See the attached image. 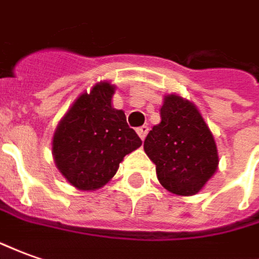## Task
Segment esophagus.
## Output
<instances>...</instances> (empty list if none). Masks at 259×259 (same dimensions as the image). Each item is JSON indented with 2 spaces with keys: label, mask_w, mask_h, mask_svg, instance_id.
I'll return each mask as SVG.
<instances>
[{
  "label": "esophagus",
  "mask_w": 259,
  "mask_h": 259,
  "mask_svg": "<svg viewBox=\"0 0 259 259\" xmlns=\"http://www.w3.org/2000/svg\"><path fill=\"white\" fill-rule=\"evenodd\" d=\"M137 135H139V137L142 139V140H144L146 139V136H147L148 133V127L147 126H140V127H137Z\"/></svg>",
  "instance_id": "obj_1"
}]
</instances>
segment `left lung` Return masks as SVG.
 <instances>
[{
	"instance_id": "8db88e82",
	"label": "left lung",
	"mask_w": 259,
	"mask_h": 259,
	"mask_svg": "<svg viewBox=\"0 0 259 259\" xmlns=\"http://www.w3.org/2000/svg\"><path fill=\"white\" fill-rule=\"evenodd\" d=\"M161 122L144 140V151L155 164L157 178L167 191L191 196L216 172V142L198 108L171 94L164 97Z\"/></svg>"
}]
</instances>
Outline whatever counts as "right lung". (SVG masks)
<instances>
[{
	"label": "right lung",
	"instance_id": "1",
	"mask_svg": "<svg viewBox=\"0 0 259 259\" xmlns=\"http://www.w3.org/2000/svg\"><path fill=\"white\" fill-rule=\"evenodd\" d=\"M115 87L101 81L81 94L54 132V162L70 184L95 191L116 174L123 157L142 146L123 111L112 106Z\"/></svg>",
	"mask_w": 259,
	"mask_h": 259
}]
</instances>
